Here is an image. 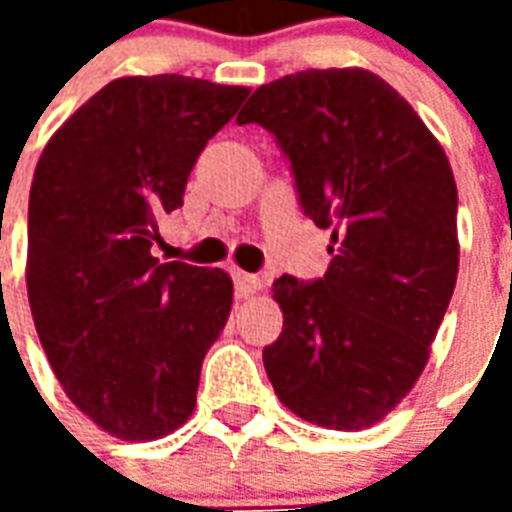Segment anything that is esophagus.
<instances>
[{"mask_svg":"<svg viewBox=\"0 0 512 512\" xmlns=\"http://www.w3.org/2000/svg\"><path fill=\"white\" fill-rule=\"evenodd\" d=\"M260 277L255 274H246V271H235V293H238V299H249V296H255L260 293Z\"/></svg>","mask_w":512,"mask_h":512,"instance_id":"esophagus-1","label":"esophagus"}]
</instances>
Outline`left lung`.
Masks as SVG:
<instances>
[{"instance_id": "8db88e82", "label": "left lung", "mask_w": 512, "mask_h": 512, "mask_svg": "<svg viewBox=\"0 0 512 512\" xmlns=\"http://www.w3.org/2000/svg\"><path fill=\"white\" fill-rule=\"evenodd\" d=\"M238 123H260L293 164L304 213L332 230L315 282L279 277L282 334L263 348L296 417L365 430L414 389L458 279V189L439 139L365 68L257 87Z\"/></svg>"}]
</instances>
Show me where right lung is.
I'll return each mask as SVG.
<instances>
[{
    "label": "right lung",
    "instance_id": "add662e5",
    "mask_svg": "<svg viewBox=\"0 0 512 512\" xmlns=\"http://www.w3.org/2000/svg\"><path fill=\"white\" fill-rule=\"evenodd\" d=\"M249 95L178 73L123 76L43 147L29 191L27 296L71 403L109 436L156 441L194 411L233 307L222 268L158 263L202 147Z\"/></svg>",
    "mask_w": 512,
    "mask_h": 512
}]
</instances>
